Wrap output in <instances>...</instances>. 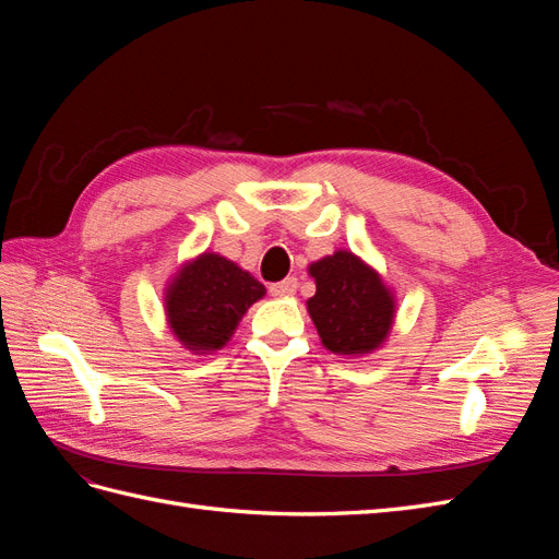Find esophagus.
<instances>
[{
	"mask_svg": "<svg viewBox=\"0 0 559 559\" xmlns=\"http://www.w3.org/2000/svg\"><path fill=\"white\" fill-rule=\"evenodd\" d=\"M296 289H298V280L296 277H286V280H282V282H275V284H270L267 286V292L273 294V296H292V294H296Z\"/></svg>",
	"mask_w": 559,
	"mask_h": 559,
	"instance_id": "obj_1",
	"label": "esophagus"
}]
</instances>
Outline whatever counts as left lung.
Wrapping results in <instances>:
<instances>
[{
	"label": "left lung",
	"mask_w": 559,
	"mask_h": 559,
	"mask_svg": "<svg viewBox=\"0 0 559 559\" xmlns=\"http://www.w3.org/2000/svg\"><path fill=\"white\" fill-rule=\"evenodd\" d=\"M317 294L308 312L326 349L333 354H368L378 349L394 321V296L373 267L352 251L310 265Z\"/></svg>",
	"instance_id": "1"
}]
</instances>
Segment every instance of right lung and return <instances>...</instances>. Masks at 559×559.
Segmentation results:
<instances>
[{
    "label": "right lung",
    "instance_id": "right-lung-1",
    "mask_svg": "<svg viewBox=\"0 0 559 559\" xmlns=\"http://www.w3.org/2000/svg\"><path fill=\"white\" fill-rule=\"evenodd\" d=\"M265 296V286L218 253L186 263L165 294L170 329L193 352L222 349L242 314Z\"/></svg>",
    "mask_w": 559,
    "mask_h": 559
}]
</instances>
